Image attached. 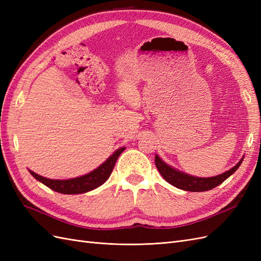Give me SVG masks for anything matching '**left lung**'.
<instances>
[{
	"label": "left lung",
	"instance_id": "1",
	"mask_svg": "<svg viewBox=\"0 0 261 261\" xmlns=\"http://www.w3.org/2000/svg\"><path fill=\"white\" fill-rule=\"evenodd\" d=\"M154 161L158 171L160 172V174L163 176V178L171 185L187 192H206L219 186L220 184H222L228 176H231L233 173L240 168V165L243 161V158L242 160L238 164L234 165L232 169L222 173V174L213 177H197L186 174V173H183L170 167L169 164L162 161L158 154H155Z\"/></svg>",
	"mask_w": 261,
	"mask_h": 261
}]
</instances>
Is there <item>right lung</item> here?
<instances>
[{
  "label": "right lung",
  "mask_w": 261,
  "mask_h": 261,
  "mask_svg": "<svg viewBox=\"0 0 261 261\" xmlns=\"http://www.w3.org/2000/svg\"><path fill=\"white\" fill-rule=\"evenodd\" d=\"M125 147L117 149L114 153L109 156L107 161L102 163L100 167H98L96 170L91 171L90 173L80 177L70 178V179H50L43 177L41 175H38L37 173L30 171V174L33 175L36 179L41 181L42 184L51 188L52 191L58 192L61 194L66 195H75V194H83L90 192L92 189L101 186L103 183H106L107 179L111 175L113 171V168L115 165V162L117 158L124 151Z\"/></svg>",
  "instance_id": "right-lung-1"
}]
</instances>
